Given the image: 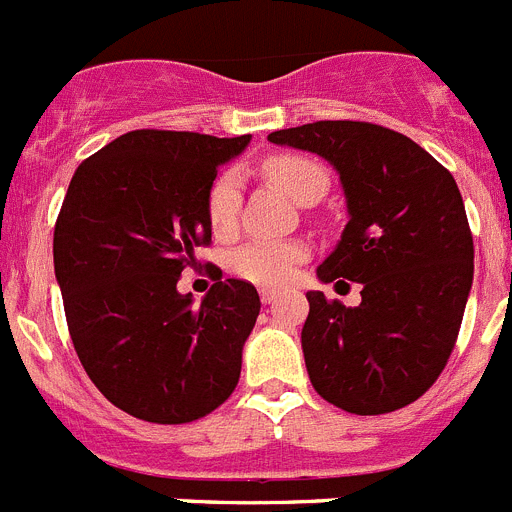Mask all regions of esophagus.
<instances>
[{"mask_svg":"<svg viewBox=\"0 0 512 512\" xmlns=\"http://www.w3.org/2000/svg\"><path fill=\"white\" fill-rule=\"evenodd\" d=\"M278 290H270V288H262L260 290V298H262V303H275L278 301Z\"/></svg>","mask_w":512,"mask_h":512,"instance_id":"1","label":"esophagus"}]
</instances>
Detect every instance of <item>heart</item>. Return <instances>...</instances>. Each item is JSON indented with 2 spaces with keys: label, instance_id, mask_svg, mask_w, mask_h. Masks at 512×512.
<instances>
[{
  "label": "heart",
  "instance_id": "obj_1",
  "mask_svg": "<svg viewBox=\"0 0 512 512\" xmlns=\"http://www.w3.org/2000/svg\"><path fill=\"white\" fill-rule=\"evenodd\" d=\"M265 176L285 191L293 201L306 204L313 193H324L326 176L324 170L313 160L301 158V155H273L267 158ZM239 204H242V178L234 168L222 170L214 178L206 193V216L214 232L224 234L234 229L239 216ZM308 257V250L301 242H247L239 250H234L229 267L239 278L250 283L265 285V288H280L288 283L296 273V267Z\"/></svg>",
  "mask_w": 512,
  "mask_h": 512
}]
</instances>
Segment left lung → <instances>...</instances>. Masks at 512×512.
<instances>
[{
	"instance_id": "obj_1",
	"label": "left lung",
	"mask_w": 512,
	"mask_h": 512,
	"mask_svg": "<svg viewBox=\"0 0 512 512\" xmlns=\"http://www.w3.org/2000/svg\"><path fill=\"white\" fill-rule=\"evenodd\" d=\"M267 140L329 160L347 196L349 222L316 275L359 283L362 303L306 293L301 347L313 390L357 416L398 411L446 367L472 288L474 245L457 181L411 137L380 124L313 122Z\"/></svg>"
}]
</instances>
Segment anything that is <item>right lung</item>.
Returning a JSON list of instances; mask_svg holds the SVG:
<instances>
[{"label": "right lung", "mask_w": 512, "mask_h": 512, "mask_svg": "<svg viewBox=\"0 0 512 512\" xmlns=\"http://www.w3.org/2000/svg\"><path fill=\"white\" fill-rule=\"evenodd\" d=\"M250 135L135 130L78 165L53 234L73 347L101 395L150 423L204 418L237 388L260 313L255 285L193 306L178 278L211 242L206 193Z\"/></svg>", "instance_id": "1"}]
</instances>
